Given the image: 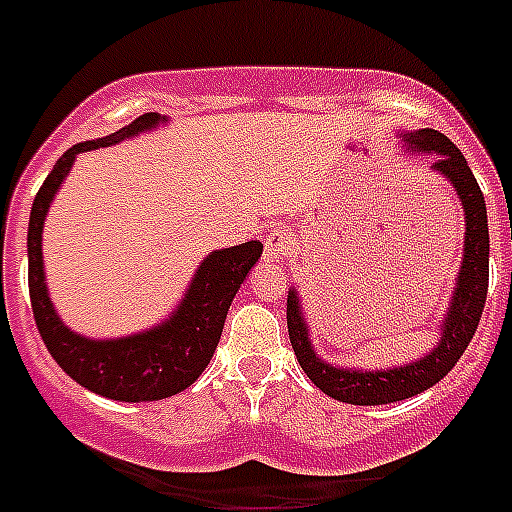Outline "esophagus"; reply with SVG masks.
I'll list each match as a JSON object with an SVG mask.
<instances>
[{"mask_svg": "<svg viewBox=\"0 0 512 512\" xmlns=\"http://www.w3.org/2000/svg\"><path fill=\"white\" fill-rule=\"evenodd\" d=\"M289 253V238L287 233H282V230H271L269 235H266V256L274 261L284 259Z\"/></svg>", "mask_w": 512, "mask_h": 512, "instance_id": "1", "label": "esophagus"}]
</instances>
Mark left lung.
Wrapping results in <instances>:
<instances>
[{
	"instance_id": "left-lung-1",
	"label": "left lung",
	"mask_w": 512,
	"mask_h": 512,
	"mask_svg": "<svg viewBox=\"0 0 512 512\" xmlns=\"http://www.w3.org/2000/svg\"><path fill=\"white\" fill-rule=\"evenodd\" d=\"M405 140L420 151L436 153L433 169L446 176L459 194L464 215H467L464 261H461L449 315L443 320L441 343L425 359L400 366V369H387V372H354V369H336L320 361L307 341V325L300 315L297 292L295 289L289 292L287 328L297 361L315 387H320L333 400L348 402V405H387V402L408 400L441 382L467 351L485 310L487 282H490V230H487V207L482 189L469 169L467 158L461 156L459 148L443 133L418 130V133L405 135Z\"/></svg>"
}]
</instances>
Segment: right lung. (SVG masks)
<instances>
[{"label": "right lung", "mask_w": 512, "mask_h": 512, "mask_svg": "<svg viewBox=\"0 0 512 512\" xmlns=\"http://www.w3.org/2000/svg\"><path fill=\"white\" fill-rule=\"evenodd\" d=\"M158 120L161 117L156 112H146L107 138L69 148L58 158V164L45 176L43 187L35 194L30 228H27V284H30L35 325L45 348L51 351L63 372L76 379L81 387L120 402L164 400L194 384L215 354L235 292L264 251V243L248 241L243 246L210 253L197 269L187 297L171 320L138 336L120 338V341H89L71 333L58 320L45 292L43 253H40V233L53 194L58 192L63 176L69 174L79 153L112 146L128 135L153 128Z\"/></svg>", "instance_id": "right-lung-1"}]
</instances>
